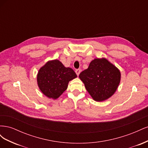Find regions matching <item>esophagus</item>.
Segmentation results:
<instances>
[{
  "mask_svg": "<svg viewBox=\"0 0 148 148\" xmlns=\"http://www.w3.org/2000/svg\"><path fill=\"white\" fill-rule=\"evenodd\" d=\"M80 71H81V70H80V69H77L75 70V72H76V73H77V76H78L79 74L80 73Z\"/></svg>",
  "mask_w": 148,
  "mask_h": 148,
  "instance_id": "obj_1",
  "label": "esophagus"
}]
</instances>
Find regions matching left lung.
<instances>
[{
    "instance_id": "obj_1",
    "label": "left lung",
    "mask_w": 148,
    "mask_h": 148,
    "mask_svg": "<svg viewBox=\"0 0 148 148\" xmlns=\"http://www.w3.org/2000/svg\"><path fill=\"white\" fill-rule=\"evenodd\" d=\"M79 78L94 100L108 99L117 90L120 81L119 69L106 59H95L82 71Z\"/></svg>"
}]
</instances>
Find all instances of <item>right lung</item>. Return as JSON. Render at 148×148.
Instances as JSON below:
<instances>
[{
	"label": "right lung",
	"instance_id": "add662e5",
	"mask_svg": "<svg viewBox=\"0 0 148 148\" xmlns=\"http://www.w3.org/2000/svg\"><path fill=\"white\" fill-rule=\"evenodd\" d=\"M77 77L72 69L66 68L59 60H54L47 62L40 69L37 79L44 95L56 99L67 89L70 80Z\"/></svg>",
	"mask_w": 148,
	"mask_h": 148
}]
</instances>
